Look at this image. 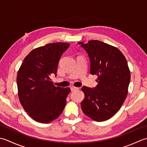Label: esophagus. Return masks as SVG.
Segmentation results:
<instances>
[{
	"label": "esophagus",
	"mask_w": 147,
	"mask_h": 147,
	"mask_svg": "<svg viewBox=\"0 0 147 147\" xmlns=\"http://www.w3.org/2000/svg\"><path fill=\"white\" fill-rule=\"evenodd\" d=\"M70 89H71V91H75V90H77V89H79V88H77V87H75V86H71Z\"/></svg>",
	"instance_id": "obj_1"
}]
</instances>
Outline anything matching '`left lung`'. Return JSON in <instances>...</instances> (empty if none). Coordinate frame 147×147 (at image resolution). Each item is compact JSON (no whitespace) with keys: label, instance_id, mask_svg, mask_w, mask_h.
Returning a JSON list of instances; mask_svg holds the SVG:
<instances>
[{"label":"left lung","instance_id":"1","mask_svg":"<svg viewBox=\"0 0 147 147\" xmlns=\"http://www.w3.org/2000/svg\"><path fill=\"white\" fill-rule=\"evenodd\" d=\"M78 44L88 54L90 74L98 76L96 87L82 88V110L92 120L105 121L119 111L127 96L131 79L127 62L119 49L101 41Z\"/></svg>","mask_w":147,"mask_h":147}]
</instances>
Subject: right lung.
<instances>
[{"mask_svg": "<svg viewBox=\"0 0 147 147\" xmlns=\"http://www.w3.org/2000/svg\"><path fill=\"white\" fill-rule=\"evenodd\" d=\"M69 46L68 43L56 42L34 49L18 71L20 101L35 121L49 123L61 114L66 105L70 88L56 87L50 77L56 76L59 59Z\"/></svg>", "mask_w": 147, "mask_h": 147, "instance_id": "1", "label": "right lung"}]
</instances>
